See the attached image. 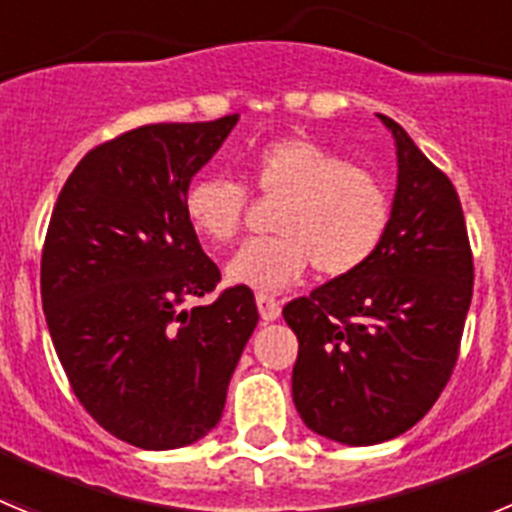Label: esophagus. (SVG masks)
<instances>
[{"label": "esophagus", "mask_w": 512, "mask_h": 512, "mask_svg": "<svg viewBox=\"0 0 512 512\" xmlns=\"http://www.w3.org/2000/svg\"><path fill=\"white\" fill-rule=\"evenodd\" d=\"M256 305H259V315L271 323V320H277L282 315V305H279L277 297L271 295H256Z\"/></svg>", "instance_id": "1"}]
</instances>
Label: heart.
<instances>
[{"instance_id": "1", "label": "heart", "mask_w": 512, "mask_h": 512, "mask_svg": "<svg viewBox=\"0 0 512 512\" xmlns=\"http://www.w3.org/2000/svg\"><path fill=\"white\" fill-rule=\"evenodd\" d=\"M246 179L279 202L277 235L243 243L228 279L256 292H282L305 277H346L372 259L392 225V197L372 171L307 138L274 140L248 158ZM248 192L230 176H197L184 192V215L210 246H223L243 225Z\"/></svg>"}]
</instances>
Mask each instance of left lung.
Returning a JSON list of instances; mask_svg holds the SVG:
<instances>
[{
	"label": "left lung",
	"instance_id": "left-lung-1",
	"mask_svg": "<svg viewBox=\"0 0 512 512\" xmlns=\"http://www.w3.org/2000/svg\"><path fill=\"white\" fill-rule=\"evenodd\" d=\"M390 233L361 269L287 302L300 351L292 400L310 431L372 446L413 428L459 359L474 264L454 184L392 117Z\"/></svg>",
	"mask_w": 512,
	"mask_h": 512
}]
</instances>
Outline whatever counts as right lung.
Wrapping results in <instances>:
<instances>
[{"label":"right lung","instance_id":"add662e5","mask_svg":"<svg viewBox=\"0 0 512 512\" xmlns=\"http://www.w3.org/2000/svg\"><path fill=\"white\" fill-rule=\"evenodd\" d=\"M235 122H158L92 148L45 233L40 295L63 372L104 431L138 449H182L215 428L259 323L241 284L182 310L220 282L184 192Z\"/></svg>","mask_w":512,"mask_h":512}]
</instances>
